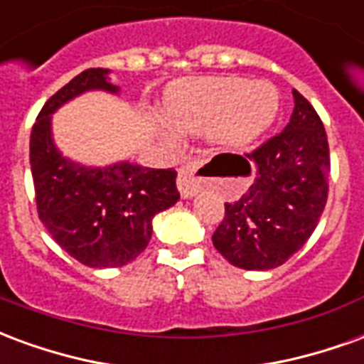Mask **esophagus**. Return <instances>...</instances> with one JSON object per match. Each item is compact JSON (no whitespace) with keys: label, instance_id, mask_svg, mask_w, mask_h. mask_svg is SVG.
Returning <instances> with one entry per match:
<instances>
[{"label":"esophagus","instance_id":"esophagus-1","mask_svg":"<svg viewBox=\"0 0 364 364\" xmlns=\"http://www.w3.org/2000/svg\"><path fill=\"white\" fill-rule=\"evenodd\" d=\"M200 167H203V159H191L179 169L177 185H179V191L185 198L193 197L200 191V175H198Z\"/></svg>","mask_w":364,"mask_h":364}]
</instances>
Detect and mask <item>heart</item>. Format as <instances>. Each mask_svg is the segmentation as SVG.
Masks as SVG:
<instances>
[{
  "label": "heart",
  "mask_w": 364,
  "mask_h": 364,
  "mask_svg": "<svg viewBox=\"0 0 364 364\" xmlns=\"http://www.w3.org/2000/svg\"><path fill=\"white\" fill-rule=\"evenodd\" d=\"M279 112V93L269 83L237 77H206L175 85L167 97V114L181 130H200L218 122L222 142H253Z\"/></svg>",
  "instance_id": "1"
}]
</instances>
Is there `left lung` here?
<instances>
[{"label": "left lung", "instance_id": "obj_1", "mask_svg": "<svg viewBox=\"0 0 364 364\" xmlns=\"http://www.w3.org/2000/svg\"><path fill=\"white\" fill-rule=\"evenodd\" d=\"M292 95L294 111L287 128L245 156H214L230 166L222 175L253 171L250 189L224 205V218L213 234L214 247L234 267L267 271L282 265L312 236L328 200L326 128L304 95L296 90Z\"/></svg>", "mask_w": 364, "mask_h": 364}]
</instances>
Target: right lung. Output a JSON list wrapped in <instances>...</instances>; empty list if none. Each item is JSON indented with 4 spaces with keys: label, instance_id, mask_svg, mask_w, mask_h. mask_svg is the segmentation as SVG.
<instances>
[{
    "label": "right lung",
    "instance_id": "obj_1",
    "mask_svg": "<svg viewBox=\"0 0 364 364\" xmlns=\"http://www.w3.org/2000/svg\"><path fill=\"white\" fill-rule=\"evenodd\" d=\"M87 90L114 91L107 70L90 68L44 103L31 132L36 213L54 242L87 267H122L148 247L151 218L179 198L177 171L119 164L87 169L62 158L50 114Z\"/></svg>",
    "mask_w": 364,
    "mask_h": 364
}]
</instances>
